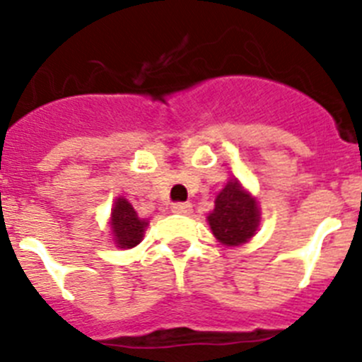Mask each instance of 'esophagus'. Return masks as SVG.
I'll list each match as a JSON object with an SVG mask.
<instances>
[{
    "label": "esophagus",
    "instance_id": "1",
    "mask_svg": "<svg viewBox=\"0 0 362 362\" xmlns=\"http://www.w3.org/2000/svg\"><path fill=\"white\" fill-rule=\"evenodd\" d=\"M172 212L179 214V216H187V214L192 212V204L190 203H174L172 204Z\"/></svg>",
    "mask_w": 362,
    "mask_h": 362
}]
</instances>
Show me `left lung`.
<instances>
[{"mask_svg":"<svg viewBox=\"0 0 362 362\" xmlns=\"http://www.w3.org/2000/svg\"><path fill=\"white\" fill-rule=\"evenodd\" d=\"M209 225L223 245H243L254 235L259 225L257 201L246 194L235 179H230L216 197Z\"/></svg>","mask_w":362,"mask_h":362,"instance_id":"left-lung-1","label":"left lung"}]
</instances>
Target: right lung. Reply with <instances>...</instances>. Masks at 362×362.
Returning <instances> with one entry per match:
<instances>
[{
  "mask_svg": "<svg viewBox=\"0 0 362 362\" xmlns=\"http://www.w3.org/2000/svg\"><path fill=\"white\" fill-rule=\"evenodd\" d=\"M145 219H139L132 204L127 199L119 197L112 210V232H114V241L121 248H134L139 245L143 239V233L146 228Z\"/></svg>",
  "mask_w": 362,
  "mask_h": 362,
  "instance_id": "add662e5",
  "label": "right lung"
}]
</instances>
